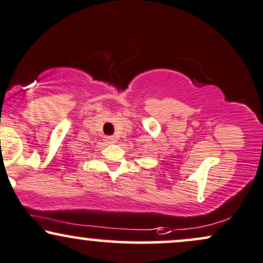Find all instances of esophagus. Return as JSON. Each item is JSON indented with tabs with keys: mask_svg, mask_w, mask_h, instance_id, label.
<instances>
[{
	"mask_svg": "<svg viewBox=\"0 0 263 263\" xmlns=\"http://www.w3.org/2000/svg\"><path fill=\"white\" fill-rule=\"evenodd\" d=\"M106 142L107 143H115L116 142V138L115 137H112V136H110V137H106Z\"/></svg>",
	"mask_w": 263,
	"mask_h": 263,
	"instance_id": "obj_1",
	"label": "esophagus"
}]
</instances>
